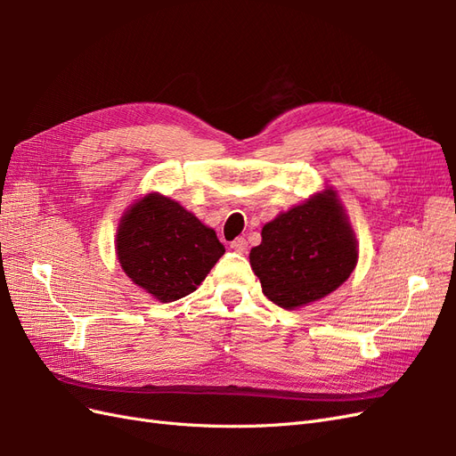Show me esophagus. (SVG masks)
<instances>
[{"instance_id": "obj_1", "label": "esophagus", "mask_w": 456, "mask_h": 456, "mask_svg": "<svg viewBox=\"0 0 456 456\" xmlns=\"http://www.w3.org/2000/svg\"><path fill=\"white\" fill-rule=\"evenodd\" d=\"M230 247L236 253H245V249H247V241H245V238H236L233 240L232 243H230Z\"/></svg>"}]
</instances>
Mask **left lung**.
Wrapping results in <instances>:
<instances>
[{
  "label": "left lung",
  "mask_w": 456,
  "mask_h": 456,
  "mask_svg": "<svg viewBox=\"0 0 456 456\" xmlns=\"http://www.w3.org/2000/svg\"><path fill=\"white\" fill-rule=\"evenodd\" d=\"M262 293L285 310L320 300L350 278L357 241L335 190L275 216L249 253Z\"/></svg>",
  "instance_id": "1"
}]
</instances>
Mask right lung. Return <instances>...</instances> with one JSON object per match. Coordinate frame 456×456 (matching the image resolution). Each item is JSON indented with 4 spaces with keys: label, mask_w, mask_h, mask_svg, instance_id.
I'll list each match as a JSON object with an SVG mask.
<instances>
[{
    "label": "right lung",
    "mask_w": 456,
    "mask_h": 456,
    "mask_svg": "<svg viewBox=\"0 0 456 456\" xmlns=\"http://www.w3.org/2000/svg\"><path fill=\"white\" fill-rule=\"evenodd\" d=\"M116 251L133 283L159 302H173L196 291L224 245L181 203L154 191L121 216Z\"/></svg>",
    "instance_id": "obj_1"
}]
</instances>
